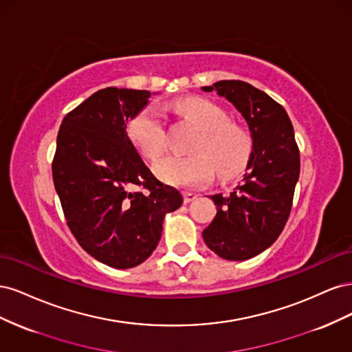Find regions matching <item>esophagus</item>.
<instances>
[{"label":"esophagus","instance_id":"esophagus-1","mask_svg":"<svg viewBox=\"0 0 352 352\" xmlns=\"http://www.w3.org/2000/svg\"><path fill=\"white\" fill-rule=\"evenodd\" d=\"M197 194H194V192H184V201L186 202V204H188V202H192L194 199H197Z\"/></svg>","mask_w":352,"mask_h":352}]
</instances>
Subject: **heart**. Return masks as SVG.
I'll list each match as a JSON object with an SVG mask.
<instances>
[{
  "instance_id": "obj_1",
  "label": "heart",
  "mask_w": 352,
  "mask_h": 352,
  "mask_svg": "<svg viewBox=\"0 0 352 352\" xmlns=\"http://www.w3.org/2000/svg\"><path fill=\"white\" fill-rule=\"evenodd\" d=\"M175 109L194 123L199 135L190 146L192 155L167 157L155 166L158 177L176 186L197 188L208 184L212 173L221 179L238 175L248 163L252 138L245 127L229 122V114L210 100L186 98ZM127 136L145 158L155 162L164 153V117L148 104L127 123Z\"/></svg>"
}]
</instances>
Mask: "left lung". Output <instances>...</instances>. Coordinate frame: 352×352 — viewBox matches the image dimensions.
<instances>
[{"mask_svg": "<svg viewBox=\"0 0 352 352\" xmlns=\"http://www.w3.org/2000/svg\"><path fill=\"white\" fill-rule=\"evenodd\" d=\"M202 91H216L235 105L252 138L242 182L228 197H211L217 214L202 232L219 257L243 261L267 250L282 233L300 177V151L286 110L265 92L242 80H220Z\"/></svg>", "mask_w": 352, "mask_h": 352, "instance_id": "obj_1", "label": "left lung"}]
</instances>
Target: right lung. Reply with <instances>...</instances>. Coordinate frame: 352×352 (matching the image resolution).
I'll return each instance as SVG.
<instances>
[{
  "label": "right lung",
  "instance_id": "obj_1",
  "mask_svg": "<svg viewBox=\"0 0 352 352\" xmlns=\"http://www.w3.org/2000/svg\"><path fill=\"white\" fill-rule=\"evenodd\" d=\"M151 92L105 88L66 114L57 135L52 179L67 226L80 247L114 269L144 263L162 238L167 212L182 206L127 136V122Z\"/></svg>",
  "mask_w": 352,
  "mask_h": 352
}]
</instances>
